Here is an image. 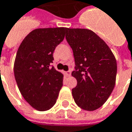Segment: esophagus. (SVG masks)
Returning a JSON list of instances; mask_svg holds the SVG:
<instances>
[{
  "instance_id": "34e87169",
  "label": "esophagus",
  "mask_w": 132,
  "mask_h": 132,
  "mask_svg": "<svg viewBox=\"0 0 132 132\" xmlns=\"http://www.w3.org/2000/svg\"><path fill=\"white\" fill-rule=\"evenodd\" d=\"M66 76H71V71H66Z\"/></svg>"
}]
</instances>
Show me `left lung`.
Listing matches in <instances>:
<instances>
[{
  "mask_svg": "<svg viewBox=\"0 0 132 132\" xmlns=\"http://www.w3.org/2000/svg\"><path fill=\"white\" fill-rule=\"evenodd\" d=\"M66 38L71 47L77 80L72 89L76 104L84 110L94 111L106 101L116 84L117 64L108 45L94 31L67 28Z\"/></svg>",
  "mask_w": 132,
  "mask_h": 132,
  "instance_id": "8db88e82",
  "label": "left lung"
}]
</instances>
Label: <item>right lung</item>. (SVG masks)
I'll use <instances>...</instances> for the list:
<instances>
[{
	"instance_id": "right-lung-1",
	"label": "right lung",
	"mask_w": 132,
	"mask_h": 132,
	"mask_svg": "<svg viewBox=\"0 0 132 132\" xmlns=\"http://www.w3.org/2000/svg\"><path fill=\"white\" fill-rule=\"evenodd\" d=\"M67 28H36L21 42L14 61V76L21 95L36 110H49L56 102L63 74L53 66V53Z\"/></svg>"
}]
</instances>
